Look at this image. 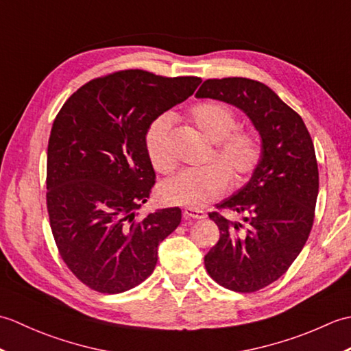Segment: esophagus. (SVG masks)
Returning <instances> with one entry per match:
<instances>
[{
  "label": "esophagus",
  "mask_w": 351,
  "mask_h": 351,
  "mask_svg": "<svg viewBox=\"0 0 351 351\" xmlns=\"http://www.w3.org/2000/svg\"><path fill=\"white\" fill-rule=\"evenodd\" d=\"M184 217L185 219L204 220V219H206V213L202 211V210H195V208H185V210H184Z\"/></svg>",
  "instance_id": "obj_1"
}]
</instances>
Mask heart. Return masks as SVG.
<instances>
[{"label":"heart","instance_id":"heart-1","mask_svg":"<svg viewBox=\"0 0 351 351\" xmlns=\"http://www.w3.org/2000/svg\"><path fill=\"white\" fill-rule=\"evenodd\" d=\"M193 125L213 141L206 166L182 170L160 187L164 204L189 206L199 210L225 195L229 176L243 181L250 176L263 158V145L253 131L235 128V111L219 101L196 104L190 110ZM173 117L169 113L156 116L145 132V149L151 166L158 173L173 170L169 137Z\"/></svg>","mask_w":351,"mask_h":351}]
</instances>
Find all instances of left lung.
<instances>
[{"label": "left lung", "mask_w": 351, "mask_h": 351, "mask_svg": "<svg viewBox=\"0 0 351 351\" xmlns=\"http://www.w3.org/2000/svg\"><path fill=\"white\" fill-rule=\"evenodd\" d=\"M196 96L243 110L263 138V158L250 181L217 205L245 214L247 226L210 213L220 238L205 255L206 271L219 285L255 293L287 273L311 234L318 196L314 143L300 114L259 81L206 80Z\"/></svg>", "instance_id": "left-lung-1"}]
</instances>
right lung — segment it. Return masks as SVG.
Instances as JSON below:
<instances>
[{"label":"right lung","instance_id":"right-lung-1","mask_svg":"<svg viewBox=\"0 0 351 351\" xmlns=\"http://www.w3.org/2000/svg\"><path fill=\"white\" fill-rule=\"evenodd\" d=\"M197 77L126 69L88 81L63 104L47 160L49 225L64 264L93 291L119 294L152 274L180 208L138 217L155 184L145 132L195 93Z\"/></svg>","mask_w":351,"mask_h":351}]
</instances>
